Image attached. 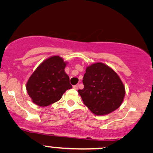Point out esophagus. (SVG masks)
Returning <instances> with one entry per match:
<instances>
[{
	"label": "esophagus",
	"instance_id": "34e87169",
	"mask_svg": "<svg viewBox=\"0 0 153 153\" xmlns=\"http://www.w3.org/2000/svg\"><path fill=\"white\" fill-rule=\"evenodd\" d=\"M73 89H75V90H78V85H76L73 86Z\"/></svg>",
	"mask_w": 153,
	"mask_h": 153
}]
</instances>
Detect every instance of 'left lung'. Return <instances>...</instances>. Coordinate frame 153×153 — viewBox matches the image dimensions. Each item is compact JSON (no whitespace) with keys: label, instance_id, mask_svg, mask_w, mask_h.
Returning a JSON list of instances; mask_svg holds the SVG:
<instances>
[{"label":"left lung","instance_id":"8db88e82","mask_svg":"<svg viewBox=\"0 0 153 153\" xmlns=\"http://www.w3.org/2000/svg\"><path fill=\"white\" fill-rule=\"evenodd\" d=\"M84 88L78 90L83 103L94 114L107 115L121 105L125 87L111 68L98 62L86 68L82 80Z\"/></svg>","mask_w":153,"mask_h":153}]
</instances>
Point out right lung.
Wrapping results in <instances>:
<instances>
[{
  "mask_svg": "<svg viewBox=\"0 0 153 153\" xmlns=\"http://www.w3.org/2000/svg\"><path fill=\"white\" fill-rule=\"evenodd\" d=\"M66 64L62 57L52 56L36 68L26 84L33 103L40 107L49 106L61 100L65 91L72 88L65 73Z\"/></svg>",
  "mask_w": 153,
  "mask_h": 153,
  "instance_id": "add662e5",
  "label": "right lung"
}]
</instances>
